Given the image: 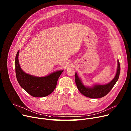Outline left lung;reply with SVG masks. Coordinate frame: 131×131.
I'll return each mask as SVG.
<instances>
[{
    "label": "left lung",
    "instance_id": "left-lung-1",
    "mask_svg": "<svg viewBox=\"0 0 131 131\" xmlns=\"http://www.w3.org/2000/svg\"><path fill=\"white\" fill-rule=\"evenodd\" d=\"M120 73V64L117 60V69L116 75L111 81L104 85L96 84L92 87L85 86L83 84L77 73H75V83L79 91L83 95L90 98H101L105 96L110 91L117 81Z\"/></svg>",
    "mask_w": 131,
    "mask_h": 131
}]
</instances>
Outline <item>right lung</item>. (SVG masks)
Masks as SVG:
<instances>
[{"mask_svg":"<svg viewBox=\"0 0 131 131\" xmlns=\"http://www.w3.org/2000/svg\"><path fill=\"white\" fill-rule=\"evenodd\" d=\"M18 51L15 58V70L17 81L25 91L35 97H45L55 89L58 78L63 71L59 70L45 77H36L26 73L20 66Z\"/></svg>","mask_w":131,"mask_h":131,"instance_id":"right-lung-1","label":"right lung"}]
</instances>
